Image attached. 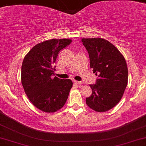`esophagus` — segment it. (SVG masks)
I'll return each mask as SVG.
<instances>
[{
	"instance_id": "obj_1",
	"label": "esophagus",
	"mask_w": 146,
	"mask_h": 146,
	"mask_svg": "<svg viewBox=\"0 0 146 146\" xmlns=\"http://www.w3.org/2000/svg\"><path fill=\"white\" fill-rule=\"evenodd\" d=\"M74 83H75V84H82V82L74 80Z\"/></svg>"
}]
</instances>
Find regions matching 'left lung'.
<instances>
[{
	"label": "left lung",
	"mask_w": 146,
	"mask_h": 146,
	"mask_svg": "<svg viewBox=\"0 0 146 146\" xmlns=\"http://www.w3.org/2000/svg\"><path fill=\"white\" fill-rule=\"evenodd\" d=\"M87 50L90 67L98 76L96 83L91 84L92 94L86 98L91 110L105 112L120 102L127 86L128 70L121 52L111 43L102 38H83Z\"/></svg>",
	"instance_id": "8db88e82"
}]
</instances>
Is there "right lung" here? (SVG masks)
<instances>
[{"mask_svg": "<svg viewBox=\"0 0 146 146\" xmlns=\"http://www.w3.org/2000/svg\"><path fill=\"white\" fill-rule=\"evenodd\" d=\"M68 39H52L35 45L24 57L21 83L30 102L46 113L60 110L66 102L73 82L53 78L59 52L71 43Z\"/></svg>", "mask_w": 146, "mask_h": 146, "instance_id": "add662e5", "label": "right lung"}]
</instances>
